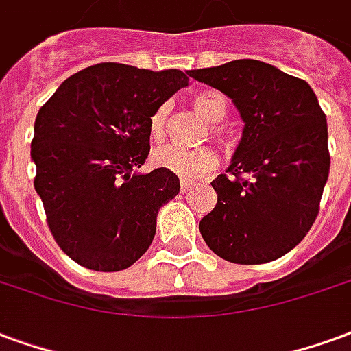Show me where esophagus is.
<instances>
[{
	"instance_id": "obj_1",
	"label": "esophagus",
	"mask_w": 351,
	"mask_h": 351,
	"mask_svg": "<svg viewBox=\"0 0 351 351\" xmlns=\"http://www.w3.org/2000/svg\"><path fill=\"white\" fill-rule=\"evenodd\" d=\"M194 181H186V179H181V193H189L193 191Z\"/></svg>"
}]
</instances>
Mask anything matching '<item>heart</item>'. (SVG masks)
Returning a JSON list of instances; mask_svg holds the SVG:
<instances>
[{"label": "heart", "mask_w": 351, "mask_h": 351, "mask_svg": "<svg viewBox=\"0 0 351 351\" xmlns=\"http://www.w3.org/2000/svg\"><path fill=\"white\" fill-rule=\"evenodd\" d=\"M193 106L209 123H221L228 112L226 99L219 91H202V93L194 95ZM166 116H168V104H162L153 112L149 119V132L153 140H160L165 136ZM153 162L168 172L176 173L179 178L196 179L217 168L219 158L211 147L181 149L176 145H162L153 153Z\"/></svg>", "instance_id": "1"}]
</instances>
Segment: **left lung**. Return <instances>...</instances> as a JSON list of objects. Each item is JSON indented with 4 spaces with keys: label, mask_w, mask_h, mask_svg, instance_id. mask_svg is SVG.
<instances>
[{
    "label": "left lung",
    "mask_w": 351,
    "mask_h": 351,
    "mask_svg": "<svg viewBox=\"0 0 351 351\" xmlns=\"http://www.w3.org/2000/svg\"><path fill=\"white\" fill-rule=\"evenodd\" d=\"M232 99L243 134L226 172L211 181L217 206L200 234L232 263H265L301 243L329 176L327 119L301 78L258 60L189 71Z\"/></svg>",
    "instance_id": "1"
}]
</instances>
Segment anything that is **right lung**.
I'll use <instances>...</instances> for the list:
<instances>
[{
    "instance_id": "right-lung-1",
    "label": "right lung",
    "mask_w": 351,
    "mask_h": 351,
    "mask_svg": "<svg viewBox=\"0 0 351 351\" xmlns=\"http://www.w3.org/2000/svg\"><path fill=\"white\" fill-rule=\"evenodd\" d=\"M189 86L178 69L99 63L69 76L35 119V191L61 250L93 271L130 267L149 249L160 207L179 193L165 168L138 173L149 119Z\"/></svg>"
}]
</instances>
